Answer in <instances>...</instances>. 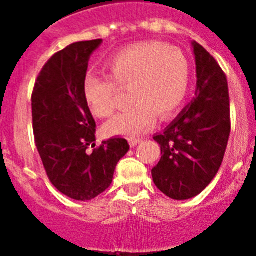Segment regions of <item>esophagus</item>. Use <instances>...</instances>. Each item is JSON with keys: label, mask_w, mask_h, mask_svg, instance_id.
<instances>
[{"label": "esophagus", "mask_w": 256, "mask_h": 256, "mask_svg": "<svg viewBox=\"0 0 256 256\" xmlns=\"http://www.w3.org/2000/svg\"><path fill=\"white\" fill-rule=\"evenodd\" d=\"M142 140H144V138H132L128 142H130V146H132V148H136V144H140Z\"/></svg>", "instance_id": "obj_1"}]
</instances>
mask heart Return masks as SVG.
<instances>
[{
    "label": "heart",
    "mask_w": 256,
    "mask_h": 256,
    "mask_svg": "<svg viewBox=\"0 0 256 256\" xmlns=\"http://www.w3.org/2000/svg\"><path fill=\"white\" fill-rule=\"evenodd\" d=\"M108 78L88 73L82 82V96L92 116L104 120L116 110L118 88H130L134 104L104 124L108 136H136L148 132L160 120H170L186 102L191 69L176 48L156 41L124 48L106 64Z\"/></svg>",
    "instance_id": "heart-1"
}]
</instances>
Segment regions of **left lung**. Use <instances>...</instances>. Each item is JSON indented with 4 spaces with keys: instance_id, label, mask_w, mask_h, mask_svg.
<instances>
[{
    "instance_id": "left-lung-1",
    "label": "left lung",
    "mask_w": 256,
    "mask_h": 256,
    "mask_svg": "<svg viewBox=\"0 0 256 256\" xmlns=\"http://www.w3.org/2000/svg\"><path fill=\"white\" fill-rule=\"evenodd\" d=\"M196 64L195 98L154 140L162 158L152 180L168 198L200 194L218 172L230 136V96L222 68L202 45L192 44Z\"/></svg>"
}]
</instances>
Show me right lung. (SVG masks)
Instances as JSON below:
<instances>
[{
    "label": "right lung",
    "mask_w": 256,
    "mask_h": 256,
    "mask_svg": "<svg viewBox=\"0 0 256 256\" xmlns=\"http://www.w3.org/2000/svg\"><path fill=\"white\" fill-rule=\"evenodd\" d=\"M100 42H76L54 54L38 74L32 94L34 140L48 178L76 200L104 192L130 148L124 138L96 148V120L82 96V82L88 58Z\"/></svg>",
    "instance_id": "1"
}]
</instances>
